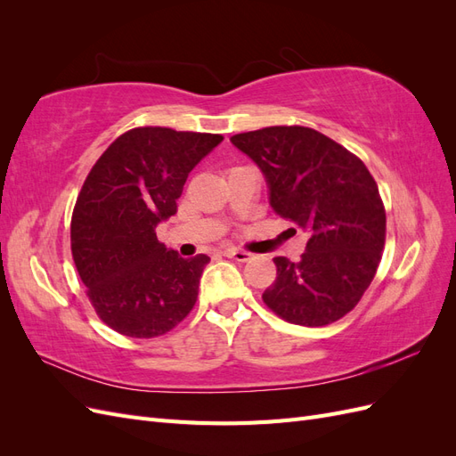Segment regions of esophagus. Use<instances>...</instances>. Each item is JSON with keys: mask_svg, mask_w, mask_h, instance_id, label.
Listing matches in <instances>:
<instances>
[{"mask_svg": "<svg viewBox=\"0 0 456 456\" xmlns=\"http://www.w3.org/2000/svg\"><path fill=\"white\" fill-rule=\"evenodd\" d=\"M224 255H226L228 258L238 260V262H247V260H251V258H253V255H251V253L240 251V249H226V251H224Z\"/></svg>", "mask_w": 456, "mask_h": 456, "instance_id": "esophagus-1", "label": "esophagus"}]
</instances>
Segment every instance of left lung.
<instances>
[{"instance_id":"8db88e82","label":"left lung","mask_w":456,"mask_h":456,"mask_svg":"<svg viewBox=\"0 0 456 456\" xmlns=\"http://www.w3.org/2000/svg\"><path fill=\"white\" fill-rule=\"evenodd\" d=\"M230 142L265 175L275 215L308 233L300 262L275 256L266 306L285 322L329 325L346 315L375 278L386 213L363 161L308 127H266Z\"/></svg>"}]
</instances>
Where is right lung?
<instances>
[{"label":"right lung","mask_w":456,"mask_h":456,"mask_svg":"<svg viewBox=\"0 0 456 456\" xmlns=\"http://www.w3.org/2000/svg\"><path fill=\"white\" fill-rule=\"evenodd\" d=\"M220 134L139 127L94 163L72 215V256L101 320L118 333L151 338L194 308L207 255L183 258L158 241L176 213L190 171Z\"/></svg>","instance_id":"right-lung-1"}]
</instances>
